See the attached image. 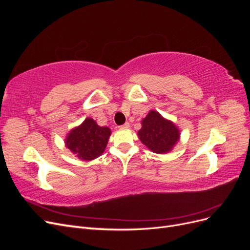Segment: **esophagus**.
Wrapping results in <instances>:
<instances>
[{
	"mask_svg": "<svg viewBox=\"0 0 250 250\" xmlns=\"http://www.w3.org/2000/svg\"><path fill=\"white\" fill-rule=\"evenodd\" d=\"M119 127L122 128V129H127V128L130 127V124L128 123V122H126V123H124L123 125H121V126H119Z\"/></svg>",
	"mask_w": 250,
	"mask_h": 250,
	"instance_id": "esophagus-1",
	"label": "esophagus"
}]
</instances>
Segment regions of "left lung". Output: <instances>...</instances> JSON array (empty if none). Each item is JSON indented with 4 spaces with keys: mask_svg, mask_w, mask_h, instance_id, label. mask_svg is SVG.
Returning <instances> with one entry per match:
<instances>
[{
    "mask_svg": "<svg viewBox=\"0 0 250 250\" xmlns=\"http://www.w3.org/2000/svg\"><path fill=\"white\" fill-rule=\"evenodd\" d=\"M138 134L141 142L155 153H167L179 139V130L160 113L151 110L142 121Z\"/></svg>",
    "mask_w": 250,
    "mask_h": 250,
    "instance_id": "left-lung-1",
    "label": "left lung"
}]
</instances>
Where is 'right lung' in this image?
Returning <instances> with one entry per match:
<instances>
[{
    "mask_svg": "<svg viewBox=\"0 0 250 250\" xmlns=\"http://www.w3.org/2000/svg\"><path fill=\"white\" fill-rule=\"evenodd\" d=\"M110 129L100 127L93 119H85L79 127L73 129L65 139V145L83 161L100 156L106 148Z\"/></svg>",
    "mask_w": 250,
    "mask_h": 250,
    "instance_id": "1",
    "label": "right lung"
}]
</instances>
